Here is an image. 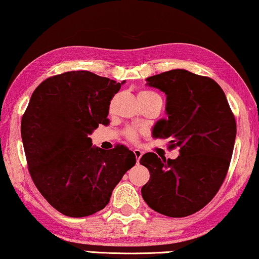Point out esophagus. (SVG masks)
Returning a JSON list of instances; mask_svg holds the SVG:
<instances>
[{
	"instance_id": "34e87169",
	"label": "esophagus",
	"mask_w": 259,
	"mask_h": 259,
	"mask_svg": "<svg viewBox=\"0 0 259 259\" xmlns=\"http://www.w3.org/2000/svg\"><path fill=\"white\" fill-rule=\"evenodd\" d=\"M133 153H134V155H135V158H137V162L140 161V158H141V156H142V152H141V150H140V149H134Z\"/></svg>"
}]
</instances>
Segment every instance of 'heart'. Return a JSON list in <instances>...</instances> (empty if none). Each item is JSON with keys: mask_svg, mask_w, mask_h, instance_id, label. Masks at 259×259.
Here are the masks:
<instances>
[{"mask_svg": "<svg viewBox=\"0 0 259 259\" xmlns=\"http://www.w3.org/2000/svg\"><path fill=\"white\" fill-rule=\"evenodd\" d=\"M153 96H158V95L155 94V93H152V91H141V93L139 94L138 97L143 98V97H153ZM141 133H143V131L134 128V127H127V128L125 130V132H124L125 137L132 142H137Z\"/></svg>", "mask_w": 259, "mask_h": 259, "instance_id": "obj_1", "label": "heart"}]
</instances>
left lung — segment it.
I'll use <instances>...</instances> for the list:
<instances>
[{
	"mask_svg": "<svg viewBox=\"0 0 259 259\" xmlns=\"http://www.w3.org/2000/svg\"><path fill=\"white\" fill-rule=\"evenodd\" d=\"M147 85L166 95L165 112L154 137L180 147L176 160L146 153L140 164L150 172L142 186L150 208L171 218H184L205 207L224 183L233 155L236 121L226 95L214 79L185 69L147 77Z\"/></svg>",
	"mask_w": 259,
	"mask_h": 259,
	"instance_id": "obj_1",
	"label": "left lung"
}]
</instances>
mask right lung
<instances>
[{
  "label": "right lung",
  "instance_id": "add662e5",
  "mask_svg": "<svg viewBox=\"0 0 259 259\" xmlns=\"http://www.w3.org/2000/svg\"><path fill=\"white\" fill-rule=\"evenodd\" d=\"M124 82L87 70L46 78L31 96L21 133L31 178L50 205L82 218L109 204L113 189L137 162L127 147H94L89 135L109 124V106Z\"/></svg>",
  "mask_w": 259,
  "mask_h": 259
}]
</instances>
